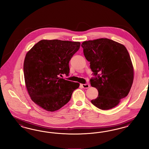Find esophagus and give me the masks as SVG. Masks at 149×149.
I'll list each match as a JSON object with an SVG mask.
<instances>
[{
    "instance_id": "obj_1",
    "label": "esophagus",
    "mask_w": 149,
    "mask_h": 149,
    "mask_svg": "<svg viewBox=\"0 0 149 149\" xmlns=\"http://www.w3.org/2000/svg\"><path fill=\"white\" fill-rule=\"evenodd\" d=\"M81 86L84 88H88L90 87V84H81Z\"/></svg>"
}]
</instances>
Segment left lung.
<instances>
[{
    "label": "left lung",
    "instance_id": "8db88e82",
    "mask_svg": "<svg viewBox=\"0 0 149 149\" xmlns=\"http://www.w3.org/2000/svg\"><path fill=\"white\" fill-rule=\"evenodd\" d=\"M81 46L93 74L97 75L90 80L98 92L91 103L101 110L116 107L128 95L134 81V67L127 49L108 38L84 41Z\"/></svg>",
    "mask_w": 149,
    "mask_h": 149
}]
</instances>
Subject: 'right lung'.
Segmentation results:
<instances>
[{
  "label": "right lung",
  "instance_id": "add662e5",
  "mask_svg": "<svg viewBox=\"0 0 149 149\" xmlns=\"http://www.w3.org/2000/svg\"><path fill=\"white\" fill-rule=\"evenodd\" d=\"M79 42L43 39L26 54L24 76L33 101L54 112L67 104L79 84L59 77L70 72L69 61L80 47Z\"/></svg>",
  "mask_w": 149,
  "mask_h": 149
}]
</instances>
